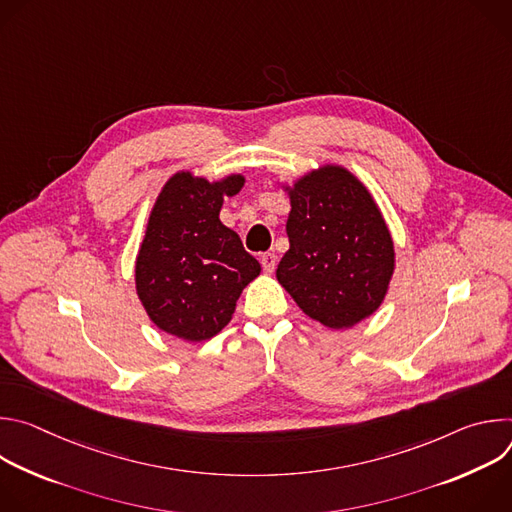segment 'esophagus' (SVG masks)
<instances>
[{"mask_svg":"<svg viewBox=\"0 0 512 512\" xmlns=\"http://www.w3.org/2000/svg\"><path fill=\"white\" fill-rule=\"evenodd\" d=\"M261 265H263V271L265 273H273L275 265H277V255L275 253H265L261 255Z\"/></svg>","mask_w":512,"mask_h":512,"instance_id":"esophagus-1","label":"esophagus"}]
</instances>
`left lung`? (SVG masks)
<instances>
[{"mask_svg": "<svg viewBox=\"0 0 512 512\" xmlns=\"http://www.w3.org/2000/svg\"><path fill=\"white\" fill-rule=\"evenodd\" d=\"M283 190L291 204L289 251L277 281L306 316L328 328H352L375 314L395 271V249L367 186L326 164Z\"/></svg>", "mask_w": 512, "mask_h": 512, "instance_id": "obj_1", "label": "left lung"}]
</instances>
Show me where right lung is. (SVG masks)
<instances>
[{
    "mask_svg": "<svg viewBox=\"0 0 512 512\" xmlns=\"http://www.w3.org/2000/svg\"><path fill=\"white\" fill-rule=\"evenodd\" d=\"M243 184L241 174L208 182L192 172L164 184L135 259L137 298L160 330L188 342L216 336L261 273L239 235L218 218L225 196Z\"/></svg>",
    "mask_w": 512,
    "mask_h": 512,
    "instance_id": "obj_1",
    "label": "right lung"
}]
</instances>
